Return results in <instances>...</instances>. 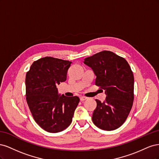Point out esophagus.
<instances>
[{
	"label": "esophagus",
	"mask_w": 159,
	"mask_h": 159,
	"mask_svg": "<svg viewBox=\"0 0 159 159\" xmlns=\"http://www.w3.org/2000/svg\"><path fill=\"white\" fill-rule=\"evenodd\" d=\"M80 100L81 101V102H82V101H84V100H85V99H87L88 98L85 97V96H81V97L80 98Z\"/></svg>",
	"instance_id": "34e87169"
}]
</instances>
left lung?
<instances>
[{"label": "left lung", "mask_w": 159, "mask_h": 159, "mask_svg": "<svg viewBox=\"0 0 159 159\" xmlns=\"http://www.w3.org/2000/svg\"><path fill=\"white\" fill-rule=\"evenodd\" d=\"M93 70L95 85L105 90L103 102L95 99L97 107L92 121L98 128L112 131L121 127L131 111L134 100V76L127 60L104 50L84 59Z\"/></svg>", "instance_id": "1"}]
</instances>
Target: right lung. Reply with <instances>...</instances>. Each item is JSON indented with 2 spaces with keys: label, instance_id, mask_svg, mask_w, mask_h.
Returning a JSON list of instances; mask_svg holds the SVG:
<instances>
[{
  "label": "right lung",
  "instance_id": "add662e5",
  "mask_svg": "<svg viewBox=\"0 0 159 159\" xmlns=\"http://www.w3.org/2000/svg\"><path fill=\"white\" fill-rule=\"evenodd\" d=\"M71 62L53 57L33 62L26 75V99L32 117L50 133L66 129L72 121L80 102L77 96L57 95L56 85L66 80Z\"/></svg>",
  "mask_w": 159,
  "mask_h": 159
}]
</instances>
